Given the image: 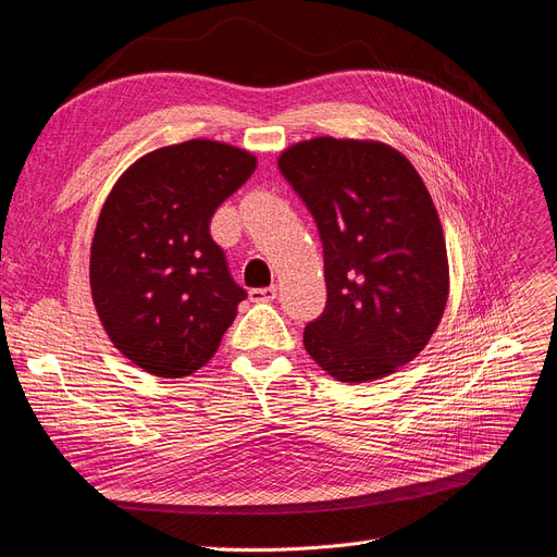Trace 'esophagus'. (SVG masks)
<instances>
[{"mask_svg": "<svg viewBox=\"0 0 557 557\" xmlns=\"http://www.w3.org/2000/svg\"><path fill=\"white\" fill-rule=\"evenodd\" d=\"M251 301H274L276 299V285L270 287H253L249 293Z\"/></svg>", "mask_w": 557, "mask_h": 557, "instance_id": "1", "label": "esophagus"}]
</instances>
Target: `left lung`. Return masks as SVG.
I'll list each match as a JSON object with an SVG mask.
<instances>
[{
	"label": "left lung",
	"instance_id": "1",
	"mask_svg": "<svg viewBox=\"0 0 557 557\" xmlns=\"http://www.w3.org/2000/svg\"><path fill=\"white\" fill-rule=\"evenodd\" d=\"M278 169L313 214L324 249L326 306L304 347L338 382L407 366L448 301V253L432 196L403 152L380 141L318 137Z\"/></svg>",
	"mask_w": 557,
	"mask_h": 557
}]
</instances>
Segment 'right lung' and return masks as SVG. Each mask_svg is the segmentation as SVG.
Instances as JSON below:
<instances>
[{"instance_id":"obj_1","label":"right lung","mask_w":557,"mask_h":557,"mask_svg":"<svg viewBox=\"0 0 557 557\" xmlns=\"http://www.w3.org/2000/svg\"><path fill=\"white\" fill-rule=\"evenodd\" d=\"M253 171L251 152L191 139L144 154L107 196L91 295L107 336L141 370L177 380L203 368L247 299L210 219Z\"/></svg>"}]
</instances>
